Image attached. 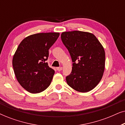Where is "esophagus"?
I'll list each match as a JSON object with an SVG mask.
<instances>
[{
	"mask_svg": "<svg viewBox=\"0 0 125 125\" xmlns=\"http://www.w3.org/2000/svg\"><path fill=\"white\" fill-rule=\"evenodd\" d=\"M56 69H57L58 71H60L62 69V67H57V68H56Z\"/></svg>",
	"mask_w": 125,
	"mask_h": 125,
	"instance_id": "esophagus-1",
	"label": "esophagus"
}]
</instances>
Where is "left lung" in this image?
Listing matches in <instances>:
<instances>
[{
	"label": "left lung",
	"mask_w": 125,
	"mask_h": 125,
	"mask_svg": "<svg viewBox=\"0 0 125 125\" xmlns=\"http://www.w3.org/2000/svg\"><path fill=\"white\" fill-rule=\"evenodd\" d=\"M61 38L73 62L72 72L66 77L68 85L82 93L93 89L102 79L105 70L103 46L93 33L87 32H64Z\"/></svg>",
	"instance_id": "left-lung-1"
}]
</instances>
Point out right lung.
Segmentation results:
<instances>
[{
	"label": "right lung",
	"instance_id": "right-lung-1",
	"mask_svg": "<svg viewBox=\"0 0 125 125\" xmlns=\"http://www.w3.org/2000/svg\"><path fill=\"white\" fill-rule=\"evenodd\" d=\"M59 35V32L33 34L19 45L12 59L13 71L19 83L30 93H40L50 85L54 71L46 60Z\"/></svg>",
	"mask_w": 125,
	"mask_h": 125
}]
</instances>
